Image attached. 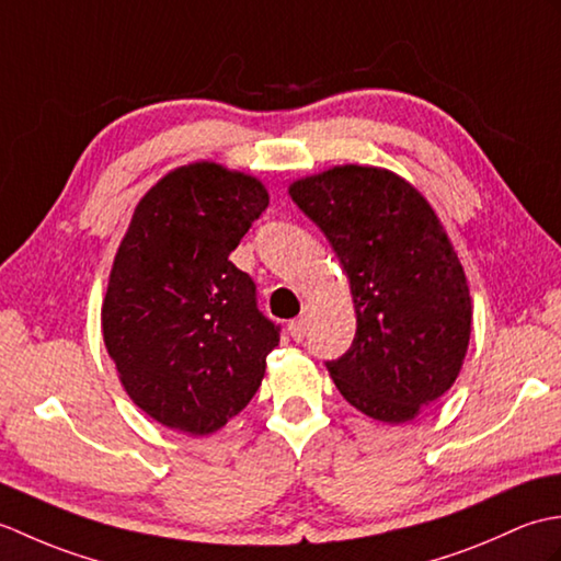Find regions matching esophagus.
I'll list each match as a JSON object with an SVG mask.
<instances>
[{"label": "esophagus", "mask_w": 561, "mask_h": 561, "mask_svg": "<svg viewBox=\"0 0 561 561\" xmlns=\"http://www.w3.org/2000/svg\"><path fill=\"white\" fill-rule=\"evenodd\" d=\"M306 330H308L306 318H296V320H291V323H289V335H291L296 342H301V340H304Z\"/></svg>", "instance_id": "esophagus-1"}]
</instances>
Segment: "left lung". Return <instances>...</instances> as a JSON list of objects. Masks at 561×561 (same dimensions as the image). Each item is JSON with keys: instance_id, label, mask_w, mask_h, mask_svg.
I'll list each match as a JSON object with an SVG mask.
<instances>
[{"instance_id": "8db88e82", "label": "left lung", "mask_w": 561, "mask_h": 561, "mask_svg": "<svg viewBox=\"0 0 561 561\" xmlns=\"http://www.w3.org/2000/svg\"><path fill=\"white\" fill-rule=\"evenodd\" d=\"M347 272L356 335L325 362L342 398L402 424L438 400L468 352L472 306L460 260L434 209L400 175L337 165L289 187Z\"/></svg>"}]
</instances>
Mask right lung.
<instances>
[{
  "instance_id": "obj_1",
  "label": "right lung",
  "mask_w": 561,
  "mask_h": 561,
  "mask_svg": "<svg viewBox=\"0 0 561 561\" xmlns=\"http://www.w3.org/2000/svg\"><path fill=\"white\" fill-rule=\"evenodd\" d=\"M267 190L217 163L169 173L141 197L113 262L101 323L127 396L183 434L217 432L253 400L282 328L229 255Z\"/></svg>"
}]
</instances>
